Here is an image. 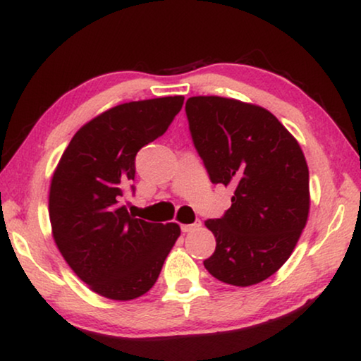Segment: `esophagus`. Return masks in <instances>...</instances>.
<instances>
[{
    "label": "esophagus",
    "instance_id": "1",
    "mask_svg": "<svg viewBox=\"0 0 361 361\" xmlns=\"http://www.w3.org/2000/svg\"><path fill=\"white\" fill-rule=\"evenodd\" d=\"M200 226H202V224H200V221H198V223H192V224H182L180 229H182V233H192Z\"/></svg>",
    "mask_w": 361,
    "mask_h": 361
}]
</instances>
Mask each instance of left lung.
Wrapping results in <instances>:
<instances>
[{
	"instance_id": "1",
	"label": "left lung",
	"mask_w": 361,
	"mask_h": 361,
	"mask_svg": "<svg viewBox=\"0 0 361 361\" xmlns=\"http://www.w3.org/2000/svg\"><path fill=\"white\" fill-rule=\"evenodd\" d=\"M185 114L210 180L234 187L224 215L205 221L216 249L203 265L228 285L260 283L288 260L306 226L305 154L279 118L254 104L195 96Z\"/></svg>"
}]
</instances>
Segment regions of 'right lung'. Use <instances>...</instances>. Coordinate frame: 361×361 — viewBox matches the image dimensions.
Masks as SVG:
<instances>
[{"label":"right lung","instance_id":"add662e5","mask_svg":"<svg viewBox=\"0 0 361 361\" xmlns=\"http://www.w3.org/2000/svg\"><path fill=\"white\" fill-rule=\"evenodd\" d=\"M184 104L169 96L120 104L78 130L51 177V233L71 270L92 291L128 301L158 280L180 234L176 223H149L122 205L135 187V158Z\"/></svg>","mask_w":361,"mask_h":361}]
</instances>
